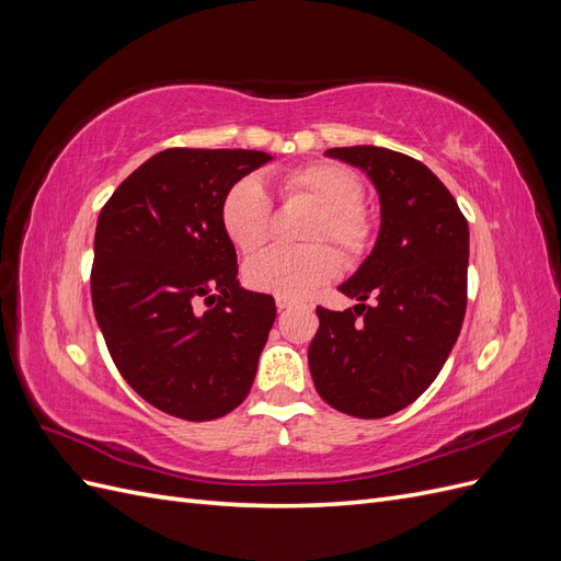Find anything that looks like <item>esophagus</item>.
I'll return each instance as SVG.
<instances>
[{
    "label": "esophagus",
    "mask_w": 561,
    "mask_h": 561,
    "mask_svg": "<svg viewBox=\"0 0 561 561\" xmlns=\"http://www.w3.org/2000/svg\"><path fill=\"white\" fill-rule=\"evenodd\" d=\"M293 307H297V301H295V299L276 297V309H278V311H287V309H293Z\"/></svg>",
    "instance_id": "1"
}]
</instances>
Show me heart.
Returning <instances> with one entry per match:
<instances>
[{
	"label": "heart",
	"mask_w": 561,
	"mask_h": 561,
	"mask_svg": "<svg viewBox=\"0 0 561 561\" xmlns=\"http://www.w3.org/2000/svg\"><path fill=\"white\" fill-rule=\"evenodd\" d=\"M280 192L287 198H304L316 206V215L304 231V239L313 243L260 252L245 262L243 278L252 290L299 299L342 271L336 250L322 241H332L348 262H358L375 239V227L360 210L363 184L344 165H301L280 180ZM219 222L227 239L241 252L260 250L274 225V203L264 184L257 178L231 184L219 206Z\"/></svg>",
	"instance_id": "obj_1"
}]
</instances>
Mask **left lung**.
Here are the masks:
<instances>
[{
    "instance_id": "1",
    "label": "left lung",
    "mask_w": 561,
    "mask_h": 561,
    "mask_svg": "<svg viewBox=\"0 0 561 561\" xmlns=\"http://www.w3.org/2000/svg\"><path fill=\"white\" fill-rule=\"evenodd\" d=\"M325 157L360 168L375 184L381 225L365 262L339 285L360 304L316 309L309 369L334 410L381 419L435 381L461 332L468 222L447 186L412 157L371 145L334 147Z\"/></svg>"
}]
</instances>
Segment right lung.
I'll use <instances>...</instances> for the list:
<instances>
[{"label":"right lung","instance_id":"right-lung-1","mask_svg":"<svg viewBox=\"0 0 561 561\" xmlns=\"http://www.w3.org/2000/svg\"><path fill=\"white\" fill-rule=\"evenodd\" d=\"M271 159L252 149H165L100 210L91 274L98 328L128 386L171 416H225L257 375L276 304L236 278L219 206L231 184ZM201 298L211 307L203 314Z\"/></svg>","mask_w":561,"mask_h":561}]
</instances>
